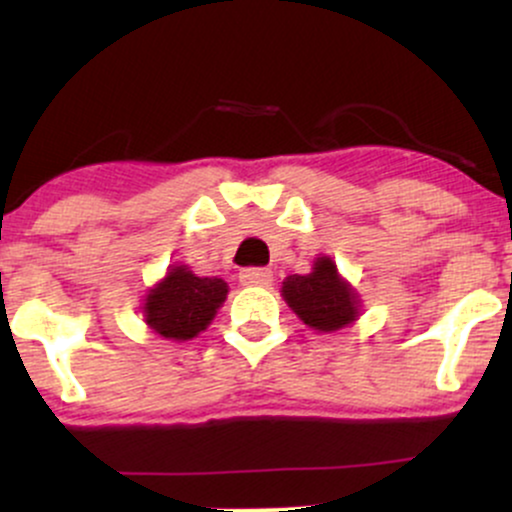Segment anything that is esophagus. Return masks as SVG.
I'll return each instance as SVG.
<instances>
[{"mask_svg":"<svg viewBox=\"0 0 512 512\" xmlns=\"http://www.w3.org/2000/svg\"><path fill=\"white\" fill-rule=\"evenodd\" d=\"M240 284L243 286H269L272 284V272L264 267H250L240 272Z\"/></svg>","mask_w":512,"mask_h":512,"instance_id":"esophagus-1","label":"esophagus"}]
</instances>
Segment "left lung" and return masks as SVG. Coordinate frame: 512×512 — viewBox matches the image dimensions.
I'll return each instance as SVG.
<instances>
[{
  "label": "left lung",
  "mask_w": 512,
  "mask_h": 512,
  "mask_svg": "<svg viewBox=\"0 0 512 512\" xmlns=\"http://www.w3.org/2000/svg\"><path fill=\"white\" fill-rule=\"evenodd\" d=\"M281 296L308 327L320 332L342 330L356 320V293L339 279L330 257H317L313 272L293 274L284 281Z\"/></svg>",
  "instance_id": "left-lung-1"
}]
</instances>
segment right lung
<instances>
[{
	"label": "right lung",
	"instance_id": "right-lung-1",
	"mask_svg": "<svg viewBox=\"0 0 512 512\" xmlns=\"http://www.w3.org/2000/svg\"><path fill=\"white\" fill-rule=\"evenodd\" d=\"M226 293L228 286L223 279L197 276L187 267H175L146 296V322L166 339H192L207 330L216 310L226 301Z\"/></svg>",
	"mask_w": 512,
	"mask_h": 512
}]
</instances>
